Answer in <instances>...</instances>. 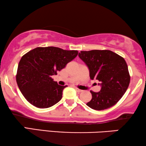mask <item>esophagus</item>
Listing matches in <instances>:
<instances>
[{
    "instance_id": "1",
    "label": "esophagus",
    "mask_w": 146,
    "mask_h": 146,
    "mask_svg": "<svg viewBox=\"0 0 146 146\" xmlns=\"http://www.w3.org/2000/svg\"><path fill=\"white\" fill-rule=\"evenodd\" d=\"M75 89H76V91H77V92H82V90L79 89V88H75Z\"/></svg>"
}]
</instances>
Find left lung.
I'll use <instances>...</instances> for the list:
<instances>
[{
  "instance_id": "1",
  "label": "left lung",
  "mask_w": 146,
  "mask_h": 146,
  "mask_svg": "<svg viewBox=\"0 0 146 146\" xmlns=\"http://www.w3.org/2000/svg\"><path fill=\"white\" fill-rule=\"evenodd\" d=\"M78 56L88 68L90 79L101 82V90H90L92 99L86 105L97 111L113 107L121 98L130 82L125 60L110 50L81 51Z\"/></svg>"
}]
</instances>
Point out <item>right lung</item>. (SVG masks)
I'll return each mask as SVG.
<instances>
[{"instance_id": "right-lung-1", "label": "right lung", "mask_w": 146, "mask_h": 146, "mask_svg": "<svg viewBox=\"0 0 146 146\" xmlns=\"http://www.w3.org/2000/svg\"><path fill=\"white\" fill-rule=\"evenodd\" d=\"M77 50H64L56 47L36 48L22 56L18 65L16 80L25 99L40 109L58 103L67 86H60L52 76L74 59Z\"/></svg>"}]
</instances>
